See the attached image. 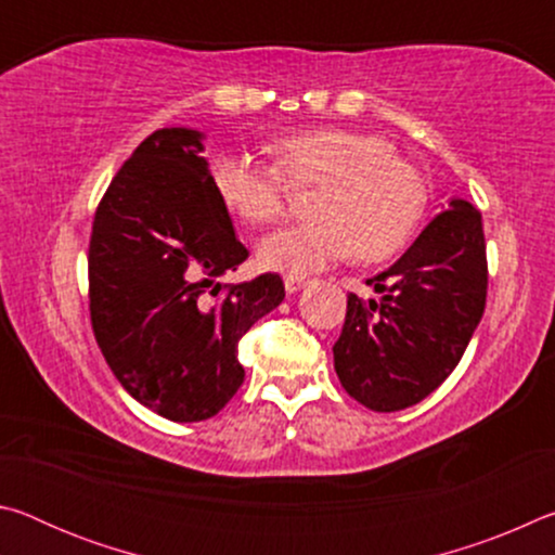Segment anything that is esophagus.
Returning <instances> with one entry per match:
<instances>
[{"instance_id": "esophagus-1", "label": "esophagus", "mask_w": 555, "mask_h": 555, "mask_svg": "<svg viewBox=\"0 0 555 555\" xmlns=\"http://www.w3.org/2000/svg\"><path fill=\"white\" fill-rule=\"evenodd\" d=\"M308 284V281L304 279V276H294V274H288L286 279H284V286H286V294H298L300 288H304Z\"/></svg>"}]
</instances>
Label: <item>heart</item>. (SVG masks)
Returning a JSON list of instances; mask_svg holds the SVG:
<instances>
[{
  "label": "heart",
  "instance_id": "heart-1",
  "mask_svg": "<svg viewBox=\"0 0 555 555\" xmlns=\"http://www.w3.org/2000/svg\"><path fill=\"white\" fill-rule=\"evenodd\" d=\"M274 152L281 172L291 181H311L323 188L311 205V222L261 237L257 247L261 267L298 276L350 255L382 261L397 255L424 218V181L384 137L350 129H311L284 137ZM281 172L242 152L220 154L210 164L218 198L249 224H264L281 212Z\"/></svg>",
  "mask_w": 555,
  "mask_h": 555
}]
</instances>
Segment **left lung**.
<instances>
[{
  "label": "left lung",
  "mask_w": 555,
  "mask_h": 555,
  "mask_svg": "<svg viewBox=\"0 0 555 555\" xmlns=\"http://www.w3.org/2000/svg\"><path fill=\"white\" fill-rule=\"evenodd\" d=\"M379 300L347 296L333 345L345 391L372 411L409 409L457 367L487 298L482 215L453 198L393 264L367 281Z\"/></svg>",
  "instance_id": "1"
}]
</instances>
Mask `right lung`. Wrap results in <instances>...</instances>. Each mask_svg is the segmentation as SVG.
Returning a JSON list of instances; mask_svg holds the SVG:
<instances>
[{
  "label": "right lung",
  "instance_id": "obj_1",
  "mask_svg": "<svg viewBox=\"0 0 555 555\" xmlns=\"http://www.w3.org/2000/svg\"><path fill=\"white\" fill-rule=\"evenodd\" d=\"M205 134L166 127L112 178L90 237V318L131 399L193 424L240 389V337L284 300L279 274L228 286L249 251L215 193Z\"/></svg>",
  "mask_w": 555,
  "mask_h": 555
}]
</instances>
